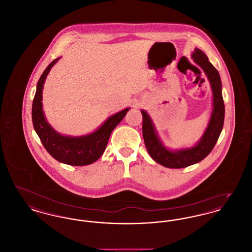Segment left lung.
I'll list each match as a JSON object with an SVG mask.
<instances>
[{"mask_svg": "<svg viewBox=\"0 0 252 252\" xmlns=\"http://www.w3.org/2000/svg\"><path fill=\"white\" fill-rule=\"evenodd\" d=\"M192 57L194 62L199 65L207 74L214 94V109L208 127L200 142L189 149H182L176 152L168 150L159 142L150 117L144 110H142L143 136L145 147L151 158L164 167L174 169L188 167L201 161L214 149L224 125L225 105L219 72L201 50L194 49Z\"/></svg>", "mask_w": 252, "mask_h": 252, "instance_id": "obj_1", "label": "left lung"}]
</instances>
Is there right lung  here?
I'll return each instance as SVG.
<instances>
[{"label": "right lung", "instance_id": "1", "mask_svg": "<svg viewBox=\"0 0 252 252\" xmlns=\"http://www.w3.org/2000/svg\"><path fill=\"white\" fill-rule=\"evenodd\" d=\"M59 59L53 60L41 74L37 85L32 106V121L41 144L49 154L62 163L84 166L94 163L104 153L109 136L123 120L129 108H126L112 115L95 132L83 137L62 136L55 131L45 120L42 111V89L51 68Z\"/></svg>", "mask_w": 252, "mask_h": 252}]
</instances>
